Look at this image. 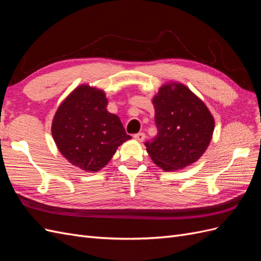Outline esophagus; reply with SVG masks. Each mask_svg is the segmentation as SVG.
I'll use <instances>...</instances> for the list:
<instances>
[{"label": "esophagus", "instance_id": "1", "mask_svg": "<svg viewBox=\"0 0 261 261\" xmlns=\"http://www.w3.org/2000/svg\"><path fill=\"white\" fill-rule=\"evenodd\" d=\"M145 134L144 133H138V134H135V135H134V138H135L136 140H138V141H144L145 140Z\"/></svg>", "mask_w": 261, "mask_h": 261}]
</instances>
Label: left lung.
<instances>
[{
	"label": "left lung",
	"instance_id": "obj_1",
	"mask_svg": "<svg viewBox=\"0 0 261 261\" xmlns=\"http://www.w3.org/2000/svg\"><path fill=\"white\" fill-rule=\"evenodd\" d=\"M151 101L158 134L145 145L153 163L172 172L198 161L215 130V118L204 102L178 82L162 85Z\"/></svg>",
	"mask_w": 261,
	"mask_h": 261
}]
</instances>
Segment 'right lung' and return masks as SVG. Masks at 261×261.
Returning <instances> with one entry per match:
<instances>
[{"label": "right lung", "mask_w": 261, "mask_h": 261, "mask_svg": "<svg viewBox=\"0 0 261 261\" xmlns=\"http://www.w3.org/2000/svg\"><path fill=\"white\" fill-rule=\"evenodd\" d=\"M106 92L82 84L63 100L54 114L51 133L59 151L83 171L105 168L117 148L132 137L120 117L110 113Z\"/></svg>", "instance_id": "add662e5"}]
</instances>
